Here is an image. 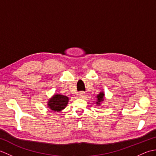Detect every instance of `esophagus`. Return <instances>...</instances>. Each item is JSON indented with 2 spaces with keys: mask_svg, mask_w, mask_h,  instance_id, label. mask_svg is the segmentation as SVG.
<instances>
[{
  "mask_svg": "<svg viewBox=\"0 0 156 156\" xmlns=\"http://www.w3.org/2000/svg\"><path fill=\"white\" fill-rule=\"evenodd\" d=\"M78 96L79 98H84L85 96H86V93L83 91H81V92H79L78 93Z\"/></svg>",
  "mask_w": 156,
  "mask_h": 156,
  "instance_id": "34e87169",
  "label": "esophagus"
}]
</instances>
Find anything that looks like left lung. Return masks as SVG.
Returning a JSON list of instances; mask_svg holds the SVG:
<instances>
[{"instance_id":"1","label":"left lung","mask_w":156,"mask_h":156,"mask_svg":"<svg viewBox=\"0 0 156 156\" xmlns=\"http://www.w3.org/2000/svg\"><path fill=\"white\" fill-rule=\"evenodd\" d=\"M104 97H105V93L104 92H101L100 93H99L98 95H97V102H96L97 103V105H100L101 102L104 101Z\"/></svg>"}]
</instances>
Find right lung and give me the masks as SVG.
Instances as JSON below:
<instances>
[{
	"mask_svg": "<svg viewBox=\"0 0 156 156\" xmlns=\"http://www.w3.org/2000/svg\"><path fill=\"white\" fill-rule=\"evenodd\" d=\"M69 98L68 97L59 94H56L49 99L48 107L55 112H60L67 106Z\"/></svg>",
	"mask_w": 156,
	"mask_h": 156,
	"instance_id": "add662e5",
	"label": "right lung"
}]
</instances>
